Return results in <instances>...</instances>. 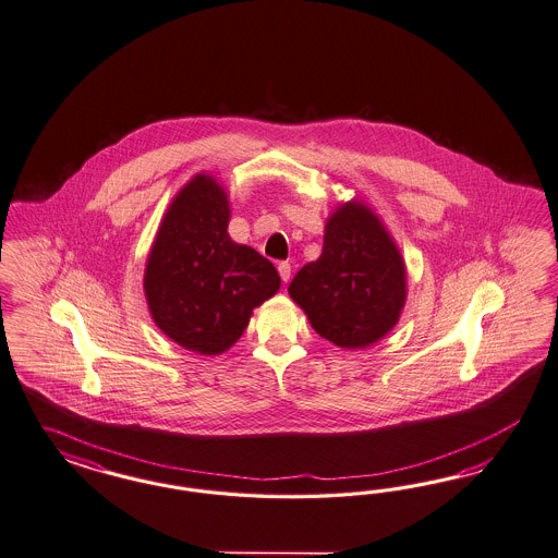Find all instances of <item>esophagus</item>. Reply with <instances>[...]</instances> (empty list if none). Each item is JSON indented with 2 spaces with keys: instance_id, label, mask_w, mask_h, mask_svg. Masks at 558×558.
Listing matches in <instances>:
<instances>
[{
  "instance_id": "34e87169",
  "label": "esophagus",
  "mask_w": 558,
  "mask_h": 558,
  "mask_svg": "<svg viewBox=\"0 0 558 558\" xmlns=\"http://www.w3.org/2000/svg\"><path fill=\"white\" fill-rule=\"evenodd\" d=\"M278 271H280V278H282V282H288V280H290V274H292V268H290V264H288V262H282V264H278Z\"/></svg>"
}]
</instances>
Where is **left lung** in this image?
Instances as JSON below:
<instances>
[{
	"mask_svg": "<svg viewBox=\"0 0 558 558\" xmlns=\"http://www.w3.org/2000/svg\"><path fill=\"white\" fill-rule=\"evenodd\" d=\"M288 294L322 338L345 350L368 348L399 323L405 259L383 220L354 198L331 213L319 259L299 270Z\"/></svg>",
	"mask_w": 558,
	"mask_h": 558,
	"instance_id": "obj_1",
	"label": "left lung"
}]
</instances>
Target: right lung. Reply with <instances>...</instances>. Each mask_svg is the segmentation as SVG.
I'll use <instances>...</instances> for the list:
<instances>
[{
    "instance_id": "add662e5",
    "label": "right lung",
    "mask_w": 558,
    "mask_h": 558,
    "mask_svg": "<svg viewBox=\"0 0 558 558\" xmlns=\"http://www.w3.org/2000/svg\"><path fill=\"white\" fill-rule=\"evenodd\" d=\"M229 219L225 187L208 173L194 175L169 204L145 266L153 322L196 354L227 352L255 306L280 288L270 259L229 236Z\"/></svg>"
}]
</instances>
